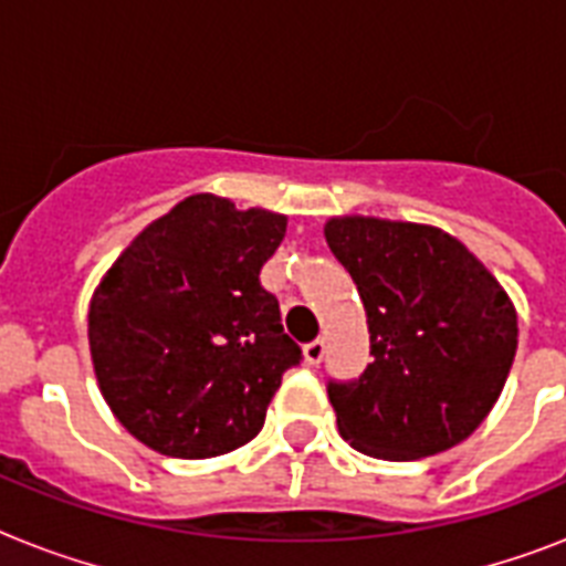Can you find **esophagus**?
Masks as SVG:
<instances>
[{
	"instance_id": "1",
	"label": "esophagus",
	"mask_w": 566,
	"mask_h": 566,
	"mask_svg": "<svg viewBox=\"0 0 566 566\" xmlns=\"http://www.w3.org/2000/svg\"><path fill=\"white\" fill-rule=\"evenodd\" d=\"M323 358H326V340H323V337H317V340L305 344V361H308L311 367H317Z\"/></svg>"
}]
</instances>
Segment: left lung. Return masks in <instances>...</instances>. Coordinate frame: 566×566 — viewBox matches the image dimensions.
I'll use <instances>...</instances> for the list:
<instances>
[{"mask_svg": "<svg viewBox=\"0 0 566 566\" xmlns=\"http://www.w3.org/2000/svg\"><path fill=\"white\" fill-rule=\"evenodd\" d=\"M328 249L353 275L373 364L328 381L337 429L364 455L413 461L470 438L517 353V311L479 258L417 222L340 217Z\"/></svg>", "mask_w": 566, "mask_h": 566, "instance_id": "left-lung-1", "label": "left lung"}]
</instances>
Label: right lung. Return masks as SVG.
Instances as JSON below:
<instances>
[{"mask_svg":"<svg viewBox=\"0 0 566 566\" xmlns=\"http://www.w3.org/2000/svg\"><path fill=\"white\" fill-rule=\"evenodd\" d=\"M282 213L211 193L146 226L93 293V370L117 420L155 452L213 458L264 426L302 349L261 287L282 243Z\"/></svg>","mask_w":566,"mask_h":566,"instance_id":"add662e5","label":"right lung"}]
</instances>
